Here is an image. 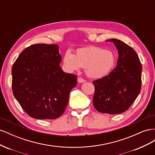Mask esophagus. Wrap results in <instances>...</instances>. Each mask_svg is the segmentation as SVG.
I'll return each mask as SVG.
<instances>
[{
  "instance_id": "obj_1",
  "label": "esophagus",
  "mask_w": 155,
  "mask_h": 155,
  "mask_svg": "<svg viewBox=\"0 0 155 155\" xmlns=\"http://www.w3.org/2000/svg\"><path fill=\"white\" fill-rule=\"evenodd\" d=\"M78 83H84V82H85V80L84 79H83L82 78H78Z\"/></svg>"
}]
</instances>
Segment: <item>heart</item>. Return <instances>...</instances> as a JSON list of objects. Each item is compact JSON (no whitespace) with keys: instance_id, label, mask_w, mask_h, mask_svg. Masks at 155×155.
<instances>
[{"instance_id":"heart-1","label":"heart","mask_w":155,"mask_h":155,"mask_svg":"<svg viewBox=\"0 0 155 155\" xmlns=\"http://www.w3.org/2000/svg\"><path fill=\"white\" fill-rule=\"evenodd\" d=\"M116 62L113 51L91 46L77 50L76 55L67 50L63 56L65 68L70 72L85 68L87 76L92 78H101L109 74Z\"/></svg>"}]
</instances>
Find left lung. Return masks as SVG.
Returning a JSON list of instances; mask_svg holds the SVG:
<instances>
[{"label":"left lung","instance_id":"left-lung-1","mask_svg":"<svg viewBox=\"0 0 155 155\" xmlns=\"http://www.w3.org/2000/svg\"><path fill=\"white\" fill-rule=\"evenodd\" d=\"M112 42L118 51L117 66L107 76L93 81V105L100 112L119 114L127 110L141 91L142 64L136 51L123 41Z\"/></svg>","mask_w":155,"mask_h":155}]
</instances>
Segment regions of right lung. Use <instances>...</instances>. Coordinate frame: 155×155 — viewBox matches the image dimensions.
I'll return each instance as SVG.
<instances>
[{"mask_svg": "<svg viewBox=\"0 0 155 155\" xmlns=\"http://www.w3.org/2000/svg\"><path fill=\"white\" fill-rule=\"evenodd\" d=\"M61 62L58 45L35 44L23 50L14 63L13 95L32 118L56 119L66 109L77 76L63 72Z\"/></svg>", "mask_w": 155, "mask_h": 155, "instance_id": "add662e5", "label": "right lung"}]
</instances>
